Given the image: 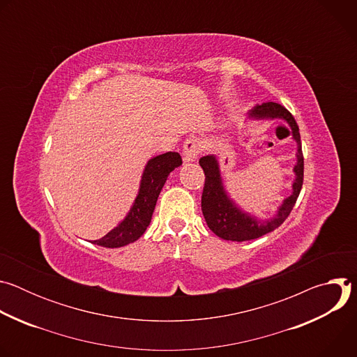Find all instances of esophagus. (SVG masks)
Listing matches in <instances>:
<instances>
[{
	"label": "esophagus",
	"mask_w": 357,
	"mask_h": 357,
	"mask_svg": "<svg viewBox=\"0 0 357 357\" xmlns=\"http://www.w3.org/2000/svg\"><path fill=\"white\" fill-rule=\"evenodd\" d=\"M200 149H202V144L197 138L192 137V138H188L183 144V161L185 162H192L197 158V155L200 154Z\"/></svg>",
	"instance_id": "1"
}]
</instances>
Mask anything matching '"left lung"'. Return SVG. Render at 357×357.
Listing matches in <instances>:
<instances>
[{"label":"left lung","mask_w":357,"mask_h":357,"mask_svg":"<svg viewBox=\"0 0 357 357\" xmlns=\"http://www.w3.org/2000/svg\"><path fill=\"white\" fill-rule=\"evenodd\" d=\"M250 117L254 119H282L291 126V132L294 139L298 144L296 154V165L294 172L296 179L292 185V195L287 197L280 208L277 216L267 222H257L254 218L243 213L240 209L234 206V203L227 197L223 190L219 165L213 155L202 157L199 160V165L205 172V186L202 192V212L209 229L223 240L231 241H247L259 238L277 227H280L285 219L289 216L295 202L299 196L302 183H303V154L301 146V135L298 124L294 116L281 105L268 101V103L254 106L250 112Z\"/></svg>","instance_id":"left-lung-1"}]
</instances>
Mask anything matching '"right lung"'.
Returning <instances> with one entry per match:
<instances>
[{
    "instance_id": "right-lung-1",
    "label": "right lung",
    "mask_w": 357,
    "mask_h": 357,
    "mask_svg": "<svg viewBox=\"0 0 357 357\" xmlns=\"http://www.w3.org/2000/svg\"><path fill=\"white\" fill-rule=\"evenodd\" d=\"M181 164L182 158L178 152H165L162 155L149 160L141 179L138 196L127 218L105 237L94 240L93 244L116 248L138 240L151 222L160 192L168 175Z\"/></svg>"
}]
</instances>
